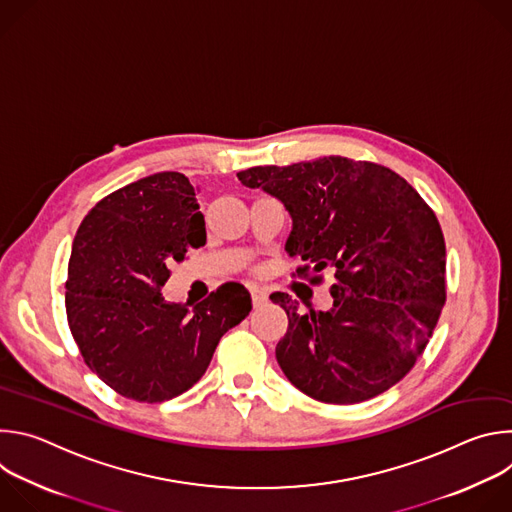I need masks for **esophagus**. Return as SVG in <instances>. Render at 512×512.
Listing matches in <instances>:
<instances>
[{"mask_svg": "<svg viewBox=\"0 0 512 512\" xmlns=\"http://www.w3.org/2000/svg\"><path fill=\"white\" fill-rule=\"evenodd\" d=\"M251 298H253V306L255 308H259V306H263L267 302V294H265L263 289H259V287H251Z\"/></svg>", "mask_w": 512, "mask_h": 512, "instance_id": "obj_1", "label": "esophagus"}]
</instances>
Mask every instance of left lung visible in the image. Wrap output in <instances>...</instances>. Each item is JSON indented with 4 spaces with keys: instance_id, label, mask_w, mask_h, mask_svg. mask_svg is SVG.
<instances>
[{
    "instance_id": "1",
    "label": "left lung",
    "mask_w": 512,
    "mask_h": 512,
    "mask_svg": "<svg viewBox=\"0 0 512 512\" xmlns=\"http://www.w3.org/2000/svg\"><path fill=\"white\" fill-rule=\"evenodd\" d=\"M291 216L289 257L300 277L334 271L328 312L298 310L287 294L271 302L287 314L277 342L281 371L308 397L350 405L397 385L423 354L446 302V243L433 210L393 170L328 156L237 174Z\"/></svg>"
}]
</instances>
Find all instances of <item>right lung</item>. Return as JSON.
<instances>
[{"mask_svg":"<svg viewBox=\"0 0 512 512\" xmlns=\"http://www.w3.org/2000/svg\"><path fill=\"white\" fill-rule=\"evenodd\" d=\"M206 243L194 186L180 172L131 182L99 200L72 241L66 318L87 367L119 395L162 403L206 373L218 340L251 312L225 283L196 306L160 289L170 267Z\"/></svg>","mask_w":512,"mask_h":512,"instance_id":"obj_1","label":"right lung"}]
</instances>
